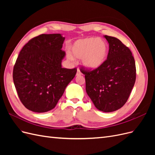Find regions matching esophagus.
<instances>
[{"label": "esophagus", "instance_id": "esophagus-1", "mask_svg": "<svg viewBox=\"0 0 155 155\" xmlns=\"http://www.w3.org/2000/svg\"><path fill=\"white\" fill-rule=\"evenodd\" d=\"M82 74H81V71L80 70H79V69H78V70H77V73H76V75L77 76H80V75H81Z\"/></svg>", "mask_w": 155, "mask_h": 155}]
</instances>
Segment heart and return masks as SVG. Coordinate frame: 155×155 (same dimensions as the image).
I'll return each mask as SVG.
<instances>
[{
    "instance_id": "b5f03b06",
    "label": "heart",
    "mask_w": 155,
    "mask_h": 155,
    "mask_svg": "<svg viewBox=\"0 0 155 155\" xmlns=\"http://www.w3.org/2000/svg\"><path fill=\"white\" fill-rule=\"evenodd\" d=\"M70 53L68 58L82 59L84 66L89 69H96L101 67L106 61L109 46L101 38L85 37L74 41L69 46Z\"/></svg>"
}]
</instances>
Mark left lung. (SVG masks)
Segmentation results:
<instances>
[{
  "label": "left lung",
  "instance_id": "obj_1",
  "mask_svg": "<svg viewBox=\"0 0 155 155\" xmlns=\"http://www.w3.org/2000/svg\"><path fill=\"white\" fill-rule=\"evenodd\" d=\"M109 45L107 58L101 67L80 71L85 74L86 92L98 110L113 112L127 101L136 81V65L130 49L114 37L105 35Z\"/></svg>",
  "mask_w": 155,
  "mask_h": 155
}]
</instances>
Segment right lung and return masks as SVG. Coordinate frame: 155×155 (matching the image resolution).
I'll use <instances>...</instances> for the list:
<instances>
[{
    "label": "right lung",
    "instance_id": "right-lung-1",
    "mask_svg": "<svg viewBox=\"0 0 155 155\" xmlns=\"http://www.w3.org/2000/svg\"><path fill=\"white\" fill-rule=\"evenodd\" d=\"M64 37L59 34H41L23 46L13 70L18 97L26 109L35 112L53 109L65 88L76 74V68H62Z\"/></svg>",
    "mask_w": 155,
    "mask_h": 155
}]
</instances>
